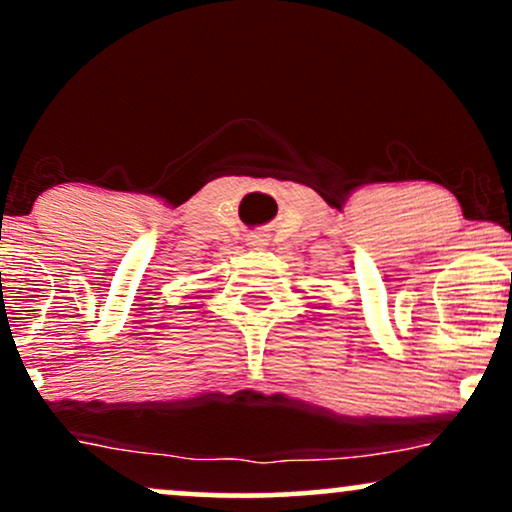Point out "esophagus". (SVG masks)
Returning <instances> with one entry per match:
<instances>
[{
  "mask_svg": "<svg viewBox=\"0 0 512 512\" xmlns=\"http://www.w3.org/2000/svg\"><path fill=\"white\" fill-rule=\"evenodd\" d=\"M248 245H250V248H255V250L267 248V245H269V236H267V233H262V231L250 233V236H248Z\"/></svg>",
  "mask_w": 512,
  "mask_h": 512,
  "instance_id": "1",
  "label": "esophagus"
}]
</instances>
